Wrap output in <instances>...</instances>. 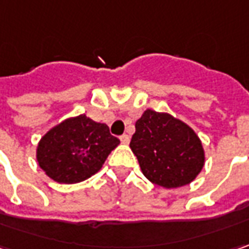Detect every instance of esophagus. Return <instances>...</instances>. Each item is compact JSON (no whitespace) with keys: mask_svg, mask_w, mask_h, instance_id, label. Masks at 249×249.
I'll return each mask as SVG.
<instances>
[{"mask_svg":"<svg viewBox=\"0 0 249 249\" xmlns=\"http://www.w3.org/2000/svg\"><path fill=\"white\" fill-rule=\"evenodd\" d=\"M120 141H121V143H124V145H128L129 143V136L124 134V135L120 136Z\"/></svg>","mask_w":249,"mask_h":249,"instance_id":"esophagus-1","label":"esophagus"}]
</instances>
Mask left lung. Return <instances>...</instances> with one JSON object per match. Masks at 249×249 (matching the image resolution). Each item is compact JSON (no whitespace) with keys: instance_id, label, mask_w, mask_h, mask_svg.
I'll use <instances>...</instances> for the list:
<instances>
[{"instance_id":"obj_1","label":"left lung","mask_w":249,"mask_h":249,"mask_svg":"<svg viewBox=\"0 0 249 249\" xmlns=\"http://www.w3.org/2000/svg\"><path fill=\"white\" fill-rule=\"evenodd\" d=\"M129 146L146 178L164 188L189 184L205 163L199 138L188 125L153 110L136 121Z\"/></svg>"}]
</instances>
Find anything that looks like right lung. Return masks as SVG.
<instances>
[{"mask_svg":"<svg viewBox=\"0 0 249 249\" xmlns=\"http://www.w3.org/2000/svg\"><path fill=\"white\" fill-rule=\"evenodd\" d=\"M120 143L106 124L86 115L68 118L50 129L37 146L38 166L50 178L75 184L96 174Z\"/></svg>","mask_w":249,"mask_h":249,"instance_id":"add662e5","label":"right lung"}]
</instances>
